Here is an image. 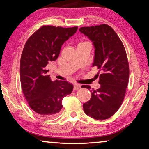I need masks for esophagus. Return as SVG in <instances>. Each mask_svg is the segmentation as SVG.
Wrapping results in <instances>:
<instances>
[{
    "label": "esophagus",
    "mask_w": 149,
    "mask_h": 149,
    "mask_svg": "<svg viewBox=\"0 0 149 149\" xmlns=\"http://www.w3.org/2000/svg\"><path fill=\"white\" fill-rule=\"evenodd\" d=\"M81 88V86L79 84H74V90H78Z\"/></svg>",
    "instance_id": "1"
}]
</instances>
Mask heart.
<instances>
[{"label":"heart","instance_id":"obj_1","mask_svg":"<svg viewBox=\"0 0 149 149\" xmlns=\"http://www.w3.org/2000/svg\"><path fill=\"white\" fill-rule=\"evenodd\" d=\"M84 42H80V43H84ZM80 43H79V44H80Z\"/></svg>","mask_w":149,"mask_h":149}]
</instances>
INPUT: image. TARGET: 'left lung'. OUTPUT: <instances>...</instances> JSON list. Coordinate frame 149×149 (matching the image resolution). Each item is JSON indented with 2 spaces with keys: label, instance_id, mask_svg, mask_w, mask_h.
Masks as SVG:
<instances>
[{
  "label": "left lung",
  "instance_id": "8db88e82",
  "mask_svg": "<svg viewBox=\"0 0 149 149\" xmlns=\"http://www.w3.org/2000/svg\"><path fill=\"white\" fill-rule=\"evenodd\" d=\"M79 31L93 42L95 58L93 66L100 71L99 89L90 90L91 98L83 104L85 114L95 120H106L114 115L124 99L129 81V64L123 45L116 33L107 24L83 27Z\"/></svg>",
  "mask_w": 149,
  "mask_h": 149
}]
</instances>
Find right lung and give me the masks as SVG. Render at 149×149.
Wrapping results in <instances>:
<instances>
[{
  "instance_id": "add662e5",
  "label": "right lung",
  "mask_w": 149,
  "mask_h": 149,
  "mask_svg": "<svg viewBox=\"0 0 149 149\" xmlns=\"http://www.w3.org/2000/svg\"><path fill=\"white\" fill-rule=\"evenodd\" d=\"M77 30V27L44 26L25 44L20 60L21 86L30 108L41 118L56 116L62 108L63 98L74 88L65 81H52L45 67L58 58L62 45Z\"/></svg>"
}]
</instances>
